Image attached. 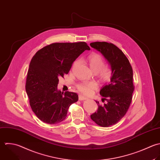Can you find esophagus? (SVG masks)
Masks as SVG:
<instances>
[{
    "label": "esophagus",
    "instance_id": "1",
    "mask_svg": "<svg viewBox=\"0 0 160 160\" xmlns=\"http://www.w3.org/2000/svg\"><path fill=\"white\" fill-rule=\"evenodd\" d=\"M78 99H79V100H80V101H83V100H87V98L85 97H84V96H83L82 95H79V96H78Z\"/></svg>",
    "mask_w": 160,
    "mask_h": 160
}]
</instances>
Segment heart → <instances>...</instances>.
I'll return each mask as SVG.
<instances>
[{"label":"heart","instance_id":"b5f03b06","mask_svg":"<svg viewBox=\"0 0 160 160\" xmlns=\"http://www.w3.org/2000/svg\"><path fill=\"white\" fill-rule=\"evenodd\" d=\"M75 61L73 65L77 63ZM89 67L93 72H98V75L103 82H108L112 78V70L108 67H103L105 62L102 57L98 53H92L88 57ZM98 85L95 82H82L77 85V89L82 93L88 95L93 90L97 89Z\"/></svg>","mask_w":160,"mask_h":160}]
</instances>
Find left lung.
Wrapping results in <instances>:
<instances>
[{
    "instance_id": "obj_1",
    "label": "left lung",
    "mask_w": 160,
    "mask_h": 160,
    "mask_svg": "<svg viewBox=\"0 0 160 160\" xmlns=\"http://www.w3.org/2000/svg\"><path fill=\"white\" fill-rule=\"evenodd\" d=\"M90 46L99 51L107 60L112 68L110 83L104 86L100 93L103 97V105L99 104L97 112L91 119L98 125L108 127L118 123L127 113L132 100L135 89L133 69L123 52L116 45L106 42H95Z\"/></svg>"
}]
</instances>
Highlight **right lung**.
Wrapping results in <instances>:
<instances>
[{"mask_svg":"<svg viewBox=\"0 0 160 160\" xmlns=\"http://www.w3.org/2000/svg\"><path fill=\"white\" fill-rule=\"evenodd\" d=\"M86 50L84 42L53 43L35 54L27 72L25 90L30 107L41 121L58 123L65 119L70 106L78 100L76 93L57 90L58 78L70 71L73 62Z\"/></svg>","mask_w":160,"mask_h":160,"instance_id":"1","label":"right lung"}]
</instances>
